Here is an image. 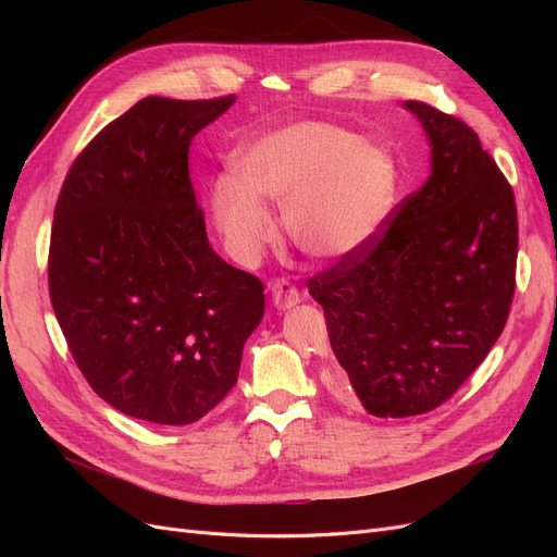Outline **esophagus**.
Here are the masks:
<instances>
[{
  "instance_id": "1",
  "label": "esophagus",
  "mask_w": 557,
  "mask_h": 557,
  "mask_svg": "<svg viewBox=\"0 0 557 557\" xmlns=\"http://www.w3.org/2000/svg\"><path fill=\"white\" fill-rule=\"evenodd\" d=\"M269 293H272V305L278 311H290L301 301V295L288 281H272L269 283Z\"/></svg>"
}]
</instances>
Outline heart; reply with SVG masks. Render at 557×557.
Segmentation results:
<instances>
[{
    "instance_id": "b5f03b06",
    "label": "heart",
    "mask_w": 557,
    "mask_h": 557,
    "mask_svg": "<svg viewBox=\"0 0 557 557\" xmlns=\"http://www.w3.org/2000/svg\"><path fill=\"white\" fill-rule=\"evenodd\" d=\"M234 174L211 188L218 232L242 264L274 242L264 205L283 207L293 244L320 262H344L372 246L391 221L399 166L391 150L327 123L269 129L234 153Z\"/></svg>"
}]
</instances>
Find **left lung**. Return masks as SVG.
<instances>
[{
  "label": "left lung",
  "instance_id": "1",
  "mask_svg": "<svg viewBox=\"0 0 557 557\" xmlns=\"http://www.w3.org/2000/svg\"><path fill=\"white\" fill-rule=\"evenodd\" d=\"M430 144V176L383 239L309 281L346 393L379 418L428 413L485 360L516 290L513 190L476 132L404 102Z\"/></svg>",
  "mask_w": 557,
  "mask_h": 557
}]
</instances>
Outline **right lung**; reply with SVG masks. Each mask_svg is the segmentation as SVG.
I'll use <instances>...</instances> for the list:
<instances>
[{
	"label": "right lung",
	"instance_id": "1",
	"mask_svg": "<svg viewBox=\"0 0 557 557\" xmlns=\"http://www.w3.org/2000/svg\"><path fill=\"white\" fill-rule=\"evenodd\" d=\"M237 97H146L64 178L48 288L92 391L125 416L188 425L225 399L264 315L262 283L211 248L188 150Z\"/></svg>",
	"mask_w": 557,
	"mask_h": 557
}]
</instances>
